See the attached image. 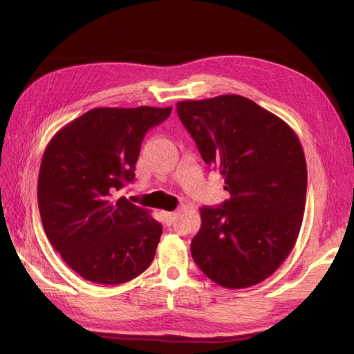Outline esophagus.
<instances>
[{
  "label": "esophagus",
  "instance_id": "1",
  "mask_svg": "<svg viewBox=\"0 0 354 354\" xmlns=\"http://www.w3.org/2000/svg\"><path fill=\"white\" fill-rule=\"evenodd\" d=\"M162 216H164V222L167 223V225H171L173 222H175V219H176V213L175 212H164Z\"/></svg>",
  "mask_w": 354,
  "mask_h": 354
}]
</instances>
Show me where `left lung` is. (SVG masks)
<instances>
[{"label":"left lung","instance_id":"left-lung-1","mask_svg":"<svg viewBox=\"0 0 354 354\" xmlns=\"http://www.w3.org/2000/svg\"><path fill=\"white\" fill-rule=\"evenodd\" d=\"M202 160L221 173L230 199L202 207L192 257L209 280L243 289L272 275L301 228L307 167L298 137L242 95L176 103Z\"/></svg>","mask_w":354,"mask_h":354}]
</instances>
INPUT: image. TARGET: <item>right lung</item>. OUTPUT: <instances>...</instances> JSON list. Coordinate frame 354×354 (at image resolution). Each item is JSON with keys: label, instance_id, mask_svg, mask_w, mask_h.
I'll list each match as a JSON object with an SVG mask.
<instances>
[{"label": "right lung", "instance_id": "1", "mask_svg": "<svg viewBox=\"0 0 354 354\" xmlns=\"http://www.w3.org/2000/svg\"><path fill=\"white\" fill-rule=\"evenodd\" d=\"M171 108H95L59 131L42 156L37 205L53 248L74 272L123 284L155 257L161 223L117 193L135 179L141 141Z\"/></svg>", "mask_w": 354, "mask_h": 354}]
</instances>
